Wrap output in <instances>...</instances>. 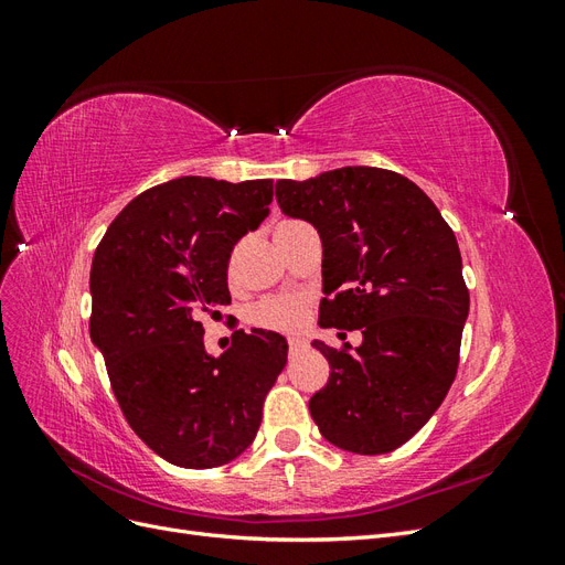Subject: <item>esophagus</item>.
<instances>
[{
	"label": "esophagus",
	"instance_id": "esophagus-1",
	"mask_svg": "<svg viewBox=\"0 0 565 565\" xmlns=\"http://www.w3.org/2000/svg\"><path fill=\"white\" fill-rule=\"evenodd\" d=\"M287 344H289V355H297V353H301L306 349V341L299 339V337H292V339L287 341Z\"/></svg>",
	"mask_w": 565,
	"mask_h": 565
}]
</instances>
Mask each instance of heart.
Segmentation results:
<instances>
[{
  "mask_svg": "<svg viewBox=\"0 0 565 565\" xmlns=\"http://www.w3.org/2000/svg\"><path fill=\"white\" fill-rule=\"evenodd\" d=\"M306 311H309V297L280 295L256 303L249 313V320L264 330L295 332L301 328Z\"/></svg>",
  "mask_w": 565,
  "mask_h": 565,
  "instance_id": "1",
  "label": "heart"
}]
</instances>
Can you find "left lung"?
I'll use <instances>...</instances> for the list:
<instances>
[{
    "mask_svg": "<svg viewBox=\"0 0 565 565\" xmlns=\"http://www.w3.org/2000/svg\"><path fill=\"white\" fill-rule=\"evenodd\" d=\"M282 214L322 243L320 328L361 330V347H313L330 380L309 401L332 446L401 448L440 407L459 363L469 289L452 228L417 183L377 167H341L276 183Z\"/></svg>",
    "mask_w": 565,
    "mask_h": 565,
    "instance_id": "left-lung-1",
    "label": "left lung"
}]
</instances>
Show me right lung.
<instances>
[{"label": "right lung", "instance_id": "right-lung-1", "mask_svg": "<svg viewBox=\"0 0 565 565\" xmlns=\"http://www.w3.org/2000/svg\"><path fill=\"white\" fill-rule=\"evenodd\" d=\"M270 200V179H172L134 198L94 254L92 341L129 426L169 465L212 469L243 455L287 363L285 337L266 330H235L212 355L200 322L231 303V252Z\"/></svg>", "mask_w": 565, "mask_h": 565}]
</instances>
